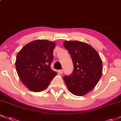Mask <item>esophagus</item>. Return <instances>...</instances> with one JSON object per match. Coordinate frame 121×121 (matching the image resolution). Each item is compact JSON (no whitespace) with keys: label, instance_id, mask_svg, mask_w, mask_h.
Returning <instances> with one entry per match:
<instances>
[{"label":"esophagus","instance_id":"34e87169","mask_svg":"<svg viewBox=\"0 0 121 121\" xmlns=\"http://www.w3.org/2000/svg\"><path fill=\"white\" fill-rule=\"evenodd\" d=\"M59 74H61L62 73H63V70H62V69H60V70H59Z\"/></svg>","mask_w":121,"mask_h":121}]
</instances>
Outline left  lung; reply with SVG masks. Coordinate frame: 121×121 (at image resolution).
I'll use <instances>...</instances> for the list:
<instances>
[{
  "label": "left lung",
  "mask_w": 121,
  "mask_h": 121,
  "mask_svg": "<svg viewBox=\"0 0 121 121\" xmlns=\"http://www.w3.org/2000/svg\"><path fill=\"white\" fill-rule=\"evenodd\" d=\"M64 47L73 61L72 74L63 78L69 91L76 95H83L95 87L102 74V62L98 52L91 45L78 41H66Z\"/></svg>",
  "instance_id": "1"
}]
</instances>
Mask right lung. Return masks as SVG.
Listing matches in <instances>:
<instances>
[{
  "mask_svg": "<svg viewBox=\"0 0 121 121\" xmlns=\"http://www.w3.org/2000/svg\"><path fill=\"white\" fill-rule=\"evenodd\" d=\"M55 45L47 40H35L23 47L17 53L16 71L21 81L30 91H44L57 74L51 67Z\"/></svg>",
  "mask_w": 121,
  "mask_h": 121,
  "instance_id": "add662e5",
  "label": "right lung"
}]
</instances>
